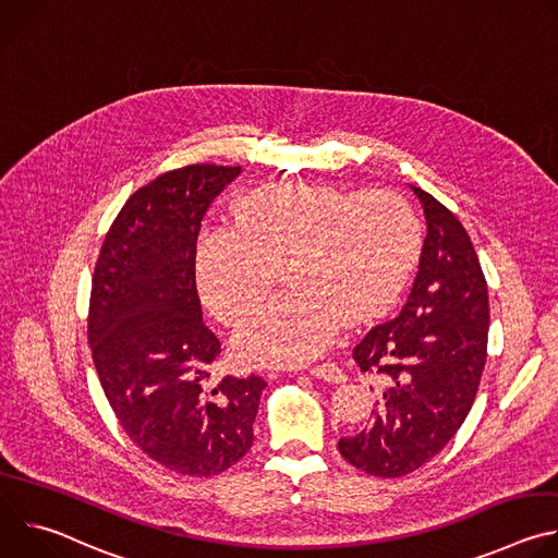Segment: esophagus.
Listing matches in <instances>:
<instances>
[{"mask_svg": "<svg viewBox=\"0 0 558 558\" xmlns=\"http://www.w3.org/2000/svg\"><path fill=\"white\" fill-rule=\"evenodd\" d=\"M308 373H311L313 377H317V379L329 381V384H342V381L347 379V375L342 373V368H338V364H333V362L317 364V366H313Z\"/></svg>", "mask_w": 558, "mask_h": 558, "instance_id": "1", "label": "esophagus"}]
</instances>
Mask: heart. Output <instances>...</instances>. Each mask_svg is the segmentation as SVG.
<instances>
[{
    "label": "heart",
    "mask_w": 558,
    "mask_h": 558,
    "mask_svg": "<svg viewBox=\"0 0 558 558\" xmlns=\"http://www.w3.org/2000/svg\"><path fill=\"white\" fill-rule=\"evenodd\" d=\"M420 243L413 209L392 192L269 183L235 203L233 225L203 229L196 291L218 323L235 325L280 265L287 291L238 327L233 351L254 366H300L333 344L344 320H373L395 302Z\"/></svg>",
    "instance_id": "1"
}]
</instances>
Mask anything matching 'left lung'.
Here are the masks:
<instances>
[{
	"instance_id": "1",
	"label": "left lung",
	"mask_w": 558,
	"mask_h": 558,
	"mask_svg": "<svg viewBox=\"0 0 558 558\" xmlns=\"http://www.w3.org/2000/svg\"><path fill=\"white\" fill-rule=\"evenodd\" d=\"M426 216L420 269L400 315L353 349L381 397L368 428L338 441L340 454L373 476H404L459 430L480 388L488 351V284L457 216L411 185Z\"/></svg>"
}]
</instances>
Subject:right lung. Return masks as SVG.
I'll return each instance as SVG.
<instances>
[{
  "label": "right lung",
  "mask_w": 558,
  "mask_h": 558,
  "mask_svg": "<svg viewBox=\"0 0 558 558\" xmlns=\"http://www.w3.org/2000/svg\"><path fill=\"white\" fill-rule=\"evenodd\" d=\"M238 168L187 166L136 190L114 218L93 276L88 342L108 402L156 463L211 476L254 441L263 377L207 386L218 338L194 278L201 220Z\"/></svg>",
  "instance_id": "obj_1"
}]
</instances>
